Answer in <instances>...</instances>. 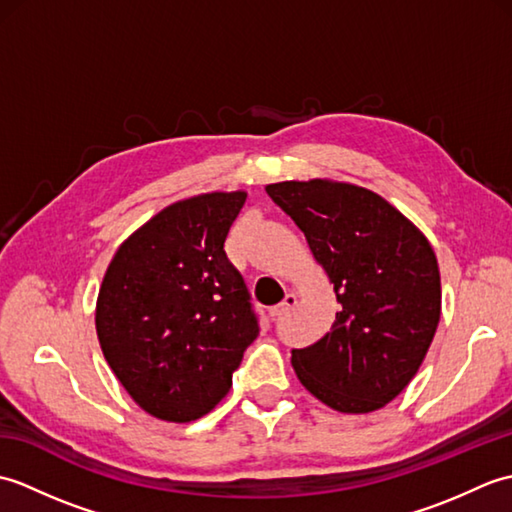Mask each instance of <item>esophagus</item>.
Instances as JSON below:
<instances>
[{
	"instance_id": "1",
	"label": "esophagus",
	"mask_w": 512,
	"mask_h": 512,
	"mask_svg": "<svg viewBox=\"0 0 512 512\" xmlns=\"http://www.w3.org/2000/svg\"><path fill=\"white\" fill-rule=\"evenodd\" d=\"M299 303V297L295 295V292H288L286 299L279 303V306H275L273 310H270V317H284V314H288L292 308H295Z\"/></svg>"
}]
</instances>
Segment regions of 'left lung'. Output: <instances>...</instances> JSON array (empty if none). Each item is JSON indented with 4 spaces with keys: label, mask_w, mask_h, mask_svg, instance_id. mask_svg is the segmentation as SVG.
I'll use <instances>...</instances> for the list:
<instances>
[{
    "label": "left lung",
    "mask_w": 512,
    "mask_h": 512,
    "mask_svg": "<svg viewBox=\"0 0 512 512\" xmlns=\"http://www.w3.org/2000/svg\"><path fill=\"white\" fill-rule=\"evenodd\" d=\"M266 193L306 235L341 303L321 341L292 350L297 378L334 411L385 407L416 376L440 323L429 239L385 198L350 182L286 180Z\"/></svg>",
    "instance_id": "left-lung-1"
}]
</instances>
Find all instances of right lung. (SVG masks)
<instances>
[{
  "label": "right lung",
  "mask_w": 512,
  "mask_h": 512,
  "mask_svg": "<svg viewBox=\"0 0 512 512\" xmlns=\"http://www.w3.org/2000/svg\"><path fill=\"white\" fill-rule=\"evenodd\" d=\"M246 191L173 202L118 246L96 299L107 365L136 405L167 422L209 413L259 325L242 275L228 262V228Z\"/></svg>",
  "instance_id": "obj_1"
}]
</instances>
